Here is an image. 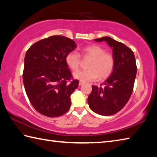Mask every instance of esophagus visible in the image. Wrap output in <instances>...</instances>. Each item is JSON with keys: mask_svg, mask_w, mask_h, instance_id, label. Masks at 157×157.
<instances>
[{"mask_svg": "<svg viewBox=\"0 0 157 157\" xmlns=\"http://www.w3.org/2000/svg\"><path fill=\"white\" fill-rule=\"evenodd\" d=\"M84 84V82L79 81V86H82V85H83Z\"/></svg>", "mask_w": 157, "mask_h": 157, "instance_id": "obj_1", "label": "esophagus"}]
</instances>
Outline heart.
Returning <instances> with one entry per match:
<instances>
[{
	"label": "heart",
	"mask_w": 157,
	"mask_h": 157,
	"mask_svg": "<svg viewBox=\"0 0 157 157\" xmlns=\"http://www.w3.org/2000/svg\"><path fill=\"white\" fill-rule=\"evenodd\" d=\"M82 55L91 57L88 67L86 70H79L73 73V78L81 82L96 80L100 76L101 79H105L112 73L114 68V58L101 46L92 44L86 46L82 50ZM81 61L79 53L73 51L68 52L65 56L67 65L73 71L78 69Z\"/></svg>",
	"instance_id": "1"
}]
</instances>
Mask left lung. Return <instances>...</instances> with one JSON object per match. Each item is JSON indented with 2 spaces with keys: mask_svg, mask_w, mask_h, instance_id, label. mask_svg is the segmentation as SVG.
<instances>
[{
  "mask_svg": "<svg viewBox=\"0 0 157 157\" xmlns=\"http://www.w3.org/2000/svg\"><path fill=\"white\" fill-rule=\"evenodd\" d=\"M94 40L106 42L112 48L115 64L111 75L102 84L104 87L92 86L88 102L97 114L112 115L124 107L132 95L137 73L135 56L128 46L108 36Z\"/></svg>",
  "mask_w": 157,
  "mask_h": 157,
  "instance_id": "obj_1",
  "label": "left lung"
}]
</instances>
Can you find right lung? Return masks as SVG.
<instances>
[{"label":"right lung","mask_w":157,"mask_h":157,"mask_svg":"<svg viewBox=\"0 0 157 157\" xmlns=\"http://www.w3.org/2000/svg\"><path fill=\"white\" fill-rule=\"evenodd\" d=\"M73 40L52 36L30 46L25 56L23 81L32 105L49 117L61 116L71 106L70 96L78 87L65 63L68 52L75 49Z\"/></svg>","instance_id":"right-lung-1"}]
</instances>
